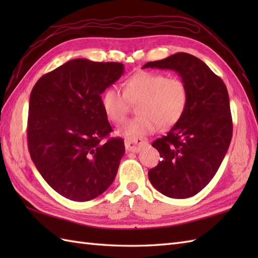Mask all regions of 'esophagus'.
Masks as SVG:
<instances>
[{
	"label": "esophagus",
	"mask_w": 258,
	"mask_h": 258,
	"mask_svg": "<svg viewBox=\"0 0 258 258\" xmlns=\"http://www.w3.org/2000/svg\"><path fill=\"white\" fill-rule=\"evenodd\" d=\"M147 144H149V142H147V140L146 139H142V138L125 140L126 150L130 151V152H134V153L140 152Z\"/></svg>",
	"instance_id": "obj_1"
}]
</instances>
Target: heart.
<instances>
[{"label":"heart","instance_id":"b5f03b06","mask_svg":"<svg viewBox=\"0 0 258 258\" xmlns=\"http://www.w3.org/2000/svg\"><path fill=\"white\" fill-rule=\"evenodd\" d=\"M187 100V87L182 80L150 71L138 72L126 80L124 92L116 86H109L101 95L104 112L116 124L126 118L131 102L140 101V115L128 119L118 131L127 139L154 133L161 125L172 126L182 117Z\"/></svg>","mask_w":258,"mask_h":258}]
</instances>
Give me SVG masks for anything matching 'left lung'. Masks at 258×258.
I'll return each mask as SVG.
<instances>
[{
  "mask_svg": "<svg viewBox=\"0 0 258 258\" xmlns=\"http://www.w3.org/2000/svg\"><path fill=\"white\" fill-rule=\"evenodd\" d=\"M172 70L187 87L185 112L169 132L153 142L162 157L149 171L154 187L172 199L196 195L211 182L233 135L227 89L207 65L188 53H176L143 69Z\"/></svg>",
  "mask_w": 258,
  "mask_h": 258,
  "instance_id": "left-lung-1",
  "label": "left lung"
}]
</instances>
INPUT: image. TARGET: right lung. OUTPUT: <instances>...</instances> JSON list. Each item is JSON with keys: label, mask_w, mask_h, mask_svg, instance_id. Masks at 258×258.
Segmentation results:
<instances>
[{"label": "right lung", "mask_w": 258, "mask_h": 258, "mask_svg": "<svg viewBox=\"0 0 258 258\" xmlns=\"http://www.w3.org/2000/svg\"><path fill=\"white\" fill-rule=\"evenodd\" d=\"M124 73L115 62L71 59L43 75L30 96L27 143L33 163L51 187L75 202L104 193L125 153L112 132L101 94Z\"/></svg>", "instance_id": "right-lung-1"}]
</instances>
